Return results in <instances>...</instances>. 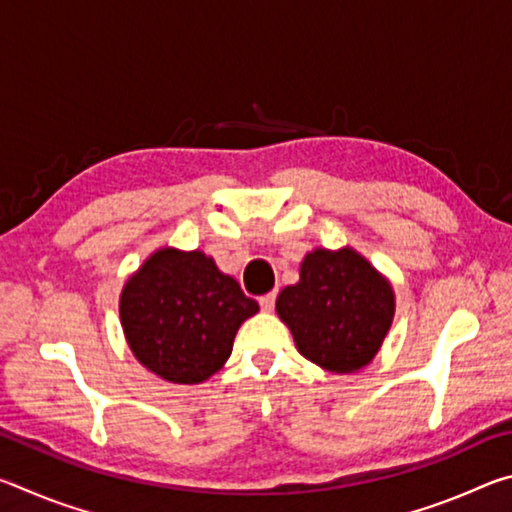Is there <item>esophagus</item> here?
I'll use <instances>...</instances> for the list:
<instances>
[{"label": "esophagus", "mask_w": 512, "mask_h": 512, "mask_svg": "<svg viewBox=\"0 0 512 512\" xmlns=\"http://www.w3.org/2000/svg\"><path fill=\"white\" fill-rule=\"evenodd\" d=\"M259 305H262L264 311H271L275 307V293H266V296L259 298Z\"/></svg>", "instance_id": "esophagus-1"}]
</instances>
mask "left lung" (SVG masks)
Listing matches in <instances>:
<instances>
[{
	"instance_id": "8db88e82",
	"label": "left lung",
	"mask_w": 512,
	"mask_h": 512,
	"mask_svg": "<svg viewBox=\"0 0 512 512\" xmlns=\"http://www.w3.org/2000/svg\"><path fill=\"white\" fill-rule=\"evenodd\" d=\"M275 311L302 357L348 375L377 357L395 316L391 280L350 246L314 248L300 280L280 291Z\"/></svg>"
}]
</instances>
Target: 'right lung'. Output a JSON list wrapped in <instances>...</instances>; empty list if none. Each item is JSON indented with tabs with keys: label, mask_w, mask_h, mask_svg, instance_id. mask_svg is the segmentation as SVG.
<instances>
[{
	"label": "right lung",
	"mask_w": 512,
	"mask_h": 512,
	"mask_svg": "<svg viewBox=\"0 0 512 512\" xmlns=\"http://www.w3.org/2000/svg\"><path fill=\"white\" fill-rule=\"evenodd\" d=\"M259 305L203 250L164 246L144 259L119 296L126 343L171 384H203L223 368L237 329Z\"/></svg>",
	"instance_id": "add662e5"
}]
</instances>
